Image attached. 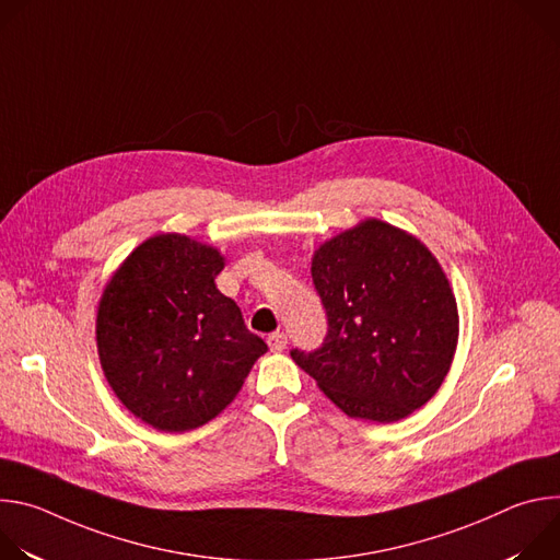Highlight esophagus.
<instances>
[{
	"instance_id": "34e87169",
	"label": "esophagus",
	"mask_w": 560,
	"mask_h": 560,
	"mask_svg": "<svg viewBox=\"0 0 560 560\" xmlns=\"http://www.w3.org/2000/svg\"><path fill=\"white\" fill-rule=\"evenodd\" d=\"M268 346H270L272 352H283L285 346H288L285 332H275V335H270V337H268Z\"/></svg>"
}]
</instances>
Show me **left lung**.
I'll return each instance as SVG.
<instances>
[{
    "label": "left lung",
    "instance_id": "8db88e82",
    "mask_svg": "<svg viewBox=\"0 0 560 560\" xmlns=\"http://www.w3.org/2000/svg\"><path fill=\"white\" fill-rule=\"evenodd\" d=\"M328 316L314 352L292 350L348 417L394 423L425 406L450 372L458 312L434 255L378 219L332 236L312 257Z\"/></svg>",
    "mask_w": 560,
    "mask_h": 560
}]
</instances>
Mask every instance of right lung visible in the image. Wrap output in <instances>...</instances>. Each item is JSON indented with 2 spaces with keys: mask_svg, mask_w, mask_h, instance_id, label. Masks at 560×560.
I'll list each match as a JSON object with an SVG mask.
<instances>
[{
  "mask_svg": "<svg viewBox=\"0 0 560 560\" xmlns=\"http://www.w3.org/2000/svg\"><path fill=\"white\" fill-rule=\"evenodd\" d=\"M217 248L186 234L137 246L106 283L97 352L119 401L162 432L195 430L242 389L268 346L217 290Z\"/></svg>",
  "mask_w": 560,
  "mask_h": 560,
  "instance_id": "obj_1",
  "label": "right lung"
}]
</instances>
